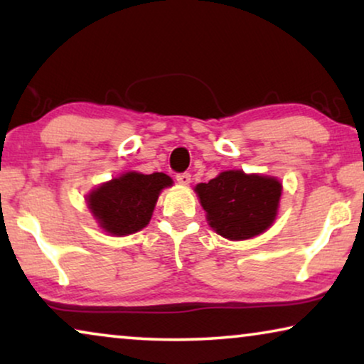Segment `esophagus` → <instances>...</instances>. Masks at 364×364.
Here are the masks:
<instances>
[{
  "instance_id": "1",
  "label": "esophagus",
  "mask_w": 364,
  "mask_h": 364,
  "mask_svg": "<svg viewBox=\"0 0 364 364\" xmlns=\"http://www.w3.org/2000/svg\"><path fill=\"white\" fill-rule=\"evenodd\" d=\"M191 173H187V172H183V173H178L177 176V182L181 183V186H188V183H191Z\"/></svg>"
}]
</instances>
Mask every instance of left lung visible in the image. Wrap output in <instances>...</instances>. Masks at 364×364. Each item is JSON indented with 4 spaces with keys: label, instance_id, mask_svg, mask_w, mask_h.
I'll list each match as a JSON object with an SVG mask.
<instances>
[{
    "label": "left lung",
    "instance_id": "left-lung-1",
    "mask_svg": "<svg viewBox=\"0 0 364 364\" xmlns=\"http://www.w3.org/2000/svg\"><path fill=\"white\" fill-rule=\"evenodd\" d=\"M193 191L212 230L228 240H248L273 225L283 186L272 176L223 171Z\"/></svg>",
    "mask_w": 364,
    "mask_h": 364
}]
</instances>
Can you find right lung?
I'll use <instances>...</instances> for the list:
<instances>
[{
    "label": "right lung",
    "mask_w": 364,
    "mask_h": 364,
    "mask_svg": "<svg viewBox=\"0 0 364 364\" xmlns=\"http://www.w3.org/2000/svg\"><path fill=\"white\" fill-rule=\"evenodd\" d=\"M172 183V178L162 172L149 176L136 171L124 172L89 192L87 208L109 235H131L147 227L159 196Z\"/></svg>",
    "instance_id": "1"
}]
</instances>
